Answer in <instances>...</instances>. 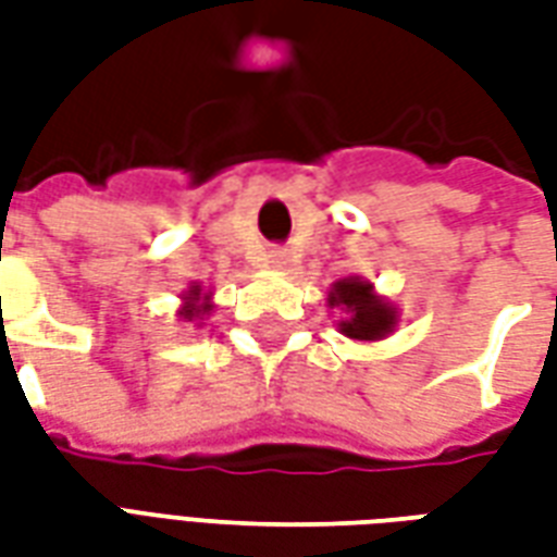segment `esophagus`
Listing matches in <instances>:
<instances>
[{
	"label": "esophagus",
	"instance_id": "1",
	"mask_svg": "<svg viewBox=\"0 0 557 557\" xmlns=\"http://www.w3.org/2000/svg\"><path fill=\"white\" fill-rule=\"evenodd\" d=\"M265 262L271 268H286V265H289V253H286L283 247H274V250H268Z\"/></svg>",
	"mask_w": 557,
	"mask_h": 557
}]
</instances>
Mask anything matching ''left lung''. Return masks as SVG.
I'll use <instances>...</instances> for the list:
<instances>
[{"label":"left lung","mask_w":557,"mask_h":557,"mask_svg":"<svg viewBox=\"0 0 557 557\" xmlns=\"http://www.w3.org/2000/svg\"><path fill=\"white\" fill-rule=\"evenodd\" d=\"M327 307L346 313V319H339V334L349 339L373 343L385 339L397 327V307L375 295L373 283L361 277L337 280L334 289L327 292Z\"/></svg>","instance_id":"1"}]
</instances>
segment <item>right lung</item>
Wrapping results in <instances>:
<instances>
[{
  "label": "right lung",
  "mask_w": 557,
  "mask_h": 557,
  "mask_svg": "<svg viewBox=\"0 0 557 557\" xmlns=\"http://www.w3.org/2000/svg\"><path fill=\"white\" fill-rule=\"evenodd\" d=\"M208 310H211V295H202V289L199 286H190V292L184 295V307L178 310V315H182L184 322H196V319H202V315H208Z\"/></svg>",
  "instance_id": "add662e5"
}]
</instances>
